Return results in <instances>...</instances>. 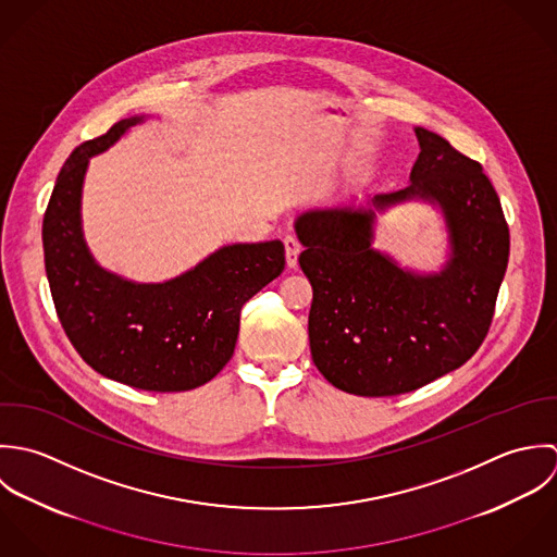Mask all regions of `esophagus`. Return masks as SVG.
<instances>
[{
	"instance_id": "1",
	"label": "esophagus",
	"mask_w": 557,
	"mask_h": 557,
	"mask_svg": "<svg viewBox=\"0 0 557 557\" xmlns=\"http://www.w3.org/2000/svg\"><path fill=\"white\" fill-rule=\"evenodd\" d=\"M284 247H286V264H288V269H295L297 262H299L301 243L297 240V236H286L284 238Z\"/></svg>"
}]
</instances>
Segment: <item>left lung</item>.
<instances>
[{"mask_svg": "<svg viewBox=\"0 0 557 557\" xmlns=\"http://www.w3.org/2000/svg\"><path fill=\"white\" fill-rule=\"evenodd\" d=\"M409 187L304 211L295 232L314 297L310 350L321 374L355 396H398L460 368L482 344L510 253L502 202L482 165L416 126ZM420 201L445 220L437 272L403 268L373 247L375 215Z\"/></svg>", "mask_w": 557, "mask_h": 557, "instance_id": "1", "label": "left lung"}]
</instances>
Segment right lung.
Here are the masks:
<instances>
[{"mask_svg": "<svg viewBox=\"0 0 557 557\" xmlns=\"http://www.w3.org/2000/svg\"><path fill=\"white\" fill-rule=\"evenodd\" d=\"M150 115H131L66 159L45 220V269L58 319L88 366L146 392L209 383L234 352L240 308L284 271L282 240L232 243L165 282H133L103 269L82 225L90 159Z\"/></svg>", "mask_w": 557, "mask_h": 557, "instance_id": "right-lung-1", "label": "right lung"}]
</instances>
